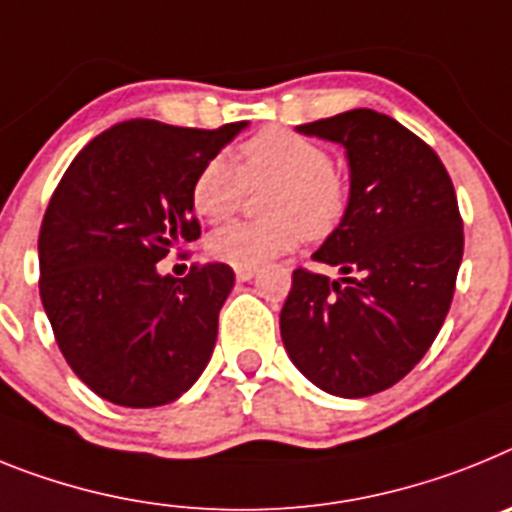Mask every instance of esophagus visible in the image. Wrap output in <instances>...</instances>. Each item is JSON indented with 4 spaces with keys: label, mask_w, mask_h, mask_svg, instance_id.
I'll use <instances>...</instances> for the list:
<instances>
[{
    "label": "esophagus",
    "mask_w": 512,
    "mask_h": 512,
    "mask_svg": "<svg viewBox=\"0 0 512 512\" xmlns=\"http://www.w3.org/2000/svg\"><path fill=\"white\" fill-rule=\"evenodd\" d=\"M239 281H252L255 278V268H237Z\"/></svg>",
    "instance_id": "esophagus-1"
}]
</instances>
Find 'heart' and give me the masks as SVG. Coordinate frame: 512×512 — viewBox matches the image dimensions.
<instances>
[{
	"label": "heart",
	"mask_w": 512,
	"mask_h": 512,
	"mask_svg": "<svg viewBox=\"0 0 512 512\" xmlns=\"http://www.w3.org/2000/svg\"><path fill=\"white\" fill-rule=\"evenodd\" d=\"M268 219L234 221L208 237V250L231 268H260L304 239H322L348 211V182L319 141L288 128H265L239 146V167L226 157L203 162L190 188L198 216L226 221L250 188H265Z\"/></svg>",
	"instance_id": "1"
}]
</instances>
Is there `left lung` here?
<instances>
[{"mask_svg":"<svg viewBox=\"0 0 512 512\" xmlns=\"http://www.w3.org/2000/svg\"><path fill=\"white\" fill-rule=\"evenodd\" d=\"M296 131L345 146L350 201L311 255L345 278L293 270L283 345L327 394L371 397L422 361L451 309L464 255L456 190L438 154L376 110H348Z\"/></svg>","mask_w":512,"mask_h":512,"instance_id":"8db88e82","label":"left lung"}]
</instances>
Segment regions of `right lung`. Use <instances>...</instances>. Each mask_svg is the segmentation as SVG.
Masks as SVG:
<instances>
[{"instance_id":"add662e5","label":"right lung","mask_w":512,"mask_h":512,"mask_svg":"<svg viewBox=\"0 0 512 512\" xmlns=\"http://www.w3.org/2000/svg\"><path fill=\"white\" fill-rule=\"evenodd\" d=\"M244 126L115 123L53 190L38 237L41 301L66 363L97 397L159 407L206 368L234 270L208 262L172 278L157 262L201 237L193 180Z\"/></svg>"}]
</instances>
